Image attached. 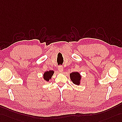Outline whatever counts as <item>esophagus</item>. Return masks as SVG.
I'll use <instances>...</instances> for the list:
<instances>
[{
  "label": "esophagus",
  "mask_w": 122,
  "mask_h": 122,
  "mask_svg": "<svg viewBox=\"0 0 122 122\" xmlns=\"http://www.w3.org/2000/svg\"><path fill=\"white\" fill-rule=\"evenodd\" d=\"M58 71H59V72H63V70H64L63 67L62 66H59L58 67Z\"/></svg>",
  "instance_id": "34e87169"
}]
</instances>
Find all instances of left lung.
Wrapping results in <instances>:
<instances>
[{"label": "left lung", "instance_id": "8db88e82", "mask_svg": "<svg viewBox=\"0 0 122 122\" xmlns=\"http://www.w3.org/2000/svg\"><path fill=\"white\" fill-rule=\"evenodd\" d=\"M70 78L71 81L74 84L79 85L80 84V81L81 79V76L78 72H73L70 74Z\"/></svg>", "mask_w": 122, "mask_h": 122}]
</instances>
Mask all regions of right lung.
<instances>
[{
  "label": "right lung",
  "instance_id": "1",
  "mask_svg": "<svg viewBox=\"0 0 122 122\" xmlns=\"http://www.w3.org/2000/svg\"><path fill=\"white\" fill-rule=\"evenodd\" d=\"M54 71L53 70H49L47 71L46 72L44 73L43 75V79L46 81L48 82L49 80L52 78V76L54 74Z\"/></svg>",
  "mask_w": 122,
  "mask_h": 122
}]
</instances>
